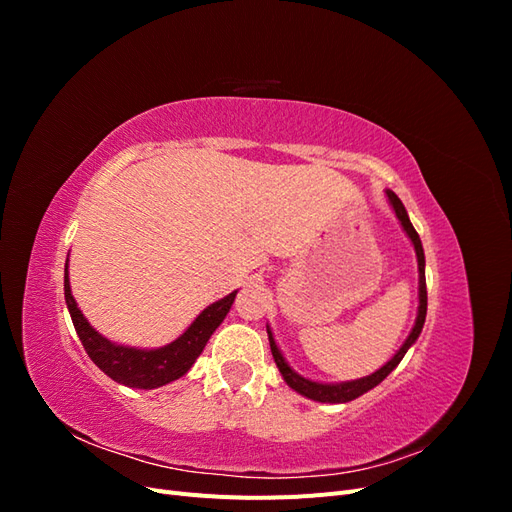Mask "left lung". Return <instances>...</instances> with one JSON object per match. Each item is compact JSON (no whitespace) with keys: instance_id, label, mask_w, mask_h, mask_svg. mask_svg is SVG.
Masks as SVG:
<instances>
[{"instance_id":"obj_1","label":"left lung","mask_w":512,"mask_h":512,"mask_svg":"<svg viewBox=\"0 0 512 512\" xmlns=\"http://www.w3.org/2000/svg\"><path fill=\"white\" fill-rule=\"evenodd\" d=\"M386 196H389V203L397 215V220L401 222V226H404L406 235L410 237L412 245H414V252H416V260H418V314H416V322L414 327L408 335V339L404 342V346H401L393 359L382 365L378 371H374L371 376H365V378H359V380H350V382H339V384H322V382H314V380H307L303 376H299L297 371H294L286 359L284 354L280 352V348H277L275 339H273V333L271 329L267 327V333H269V344H271V352H273V359H275V365L277 369H280L282 378L286 380V384L290 386V389H294L297 393H301L303 397L307 399H314V401H322V404H346V401H352L356 397H361L363 393H367L369 389H374V386H378L386 376L391 374V371L401 363V359H404V354L408 352V348L416 342L418 335H421L423 331V324H425V316H427V286H425V252H423V243L421 239H418V232L414 230L410 218H408V211L404 207V203L397 198L395 192L386 190Z\"/></svg>"}]
</instances>
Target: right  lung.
Masks as SVG:
<instances>
[{"label":"right lung","instance_id":"1","mask_svg":"<svg viewBox=\"0 0 512 512\" xmlns=\"http://www.w3.org/2000/svg\"><path fill=\"white\" fill-rule=\"evenodd\" d=\"M64 294L76 335H79L83 342L89 359L94 361L108 378H113L119 384H126L130 389H158V386H164L188 374L200 352L205 350L213 331L220 327L222 320L230 312V305L237 297V290L203 309L198 318L185 329L183 335L175 339V342L153 350L115 344L91 327L72 297L68 260L64 269Z\"/></svg>","mask_w":512,"mask_h":512}]
</instances>
